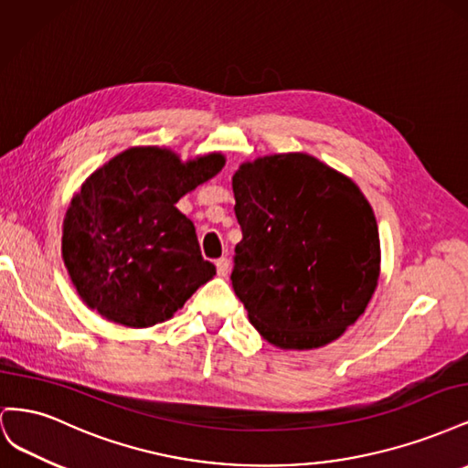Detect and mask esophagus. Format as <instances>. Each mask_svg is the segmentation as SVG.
I'll list each match as a JSON object with an SVG mask.
<instances>
[{
  "mask_svg": "<svg viewBox=\"0 0 468 468\" xmlns=\"http://www.w3.org/2000/svg\"><path fill=\"white\" fill-rule=\"evenodd\" d=\"M229 271H230V261L226 260V258L217 260V273H218L220 277H226V275H229Z\"/></svg>",
  "mask_w": 468,
  "mask_h": 468,
  "instance_id": "34e87169",
  "label": "esophagus"
}]
</instances>
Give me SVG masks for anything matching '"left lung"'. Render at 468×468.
I'll use <instances>...</instances> for the list:
<instances>
[{"label": "left lung", "mask_w": 468, "mask_h": 468, "mask_svg": "<svg viewBox=\"0 0 468 468\" xmlns=\"http://www.w3.org/2000/svg\"><path fill=\"white\" fill-rule=\"evenodd\" d=\"M232 287L269 344L334 342L369 304L380 271L375 212L344 174L308 154L263 155L232 177Z\"/></svg>", "instance_id": "8db88e82"}]
</instances>
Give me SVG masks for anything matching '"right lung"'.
I'll return each mask as SVG.
<instances>
[{
  "label": "right lung",
  "mask_w": 468,
  "mask_h": 468,
  "mask_svg": "<svg viewBox=\"0 0 468 468\" xmlns=\"http://www.w3.org/2000/svg\"><path fill=\"white\" fill-rule=\"evenodd\" d=\"M222 154L183 164L167 148H129L93 172L69 203L62 258L80 299L131 328L172 318L217 273L176 203L215 177Z\"/></svg>",
  "instance_id": "obj_1"
}]
</instances>
